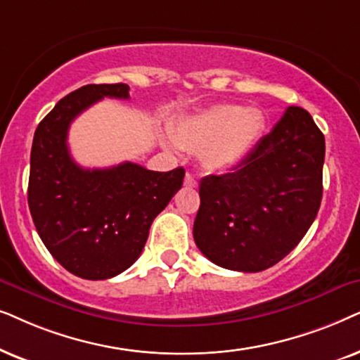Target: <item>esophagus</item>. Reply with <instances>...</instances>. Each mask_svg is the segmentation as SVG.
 Segmentation results:
<instances>
[{
	"label": "esophagus",
	"instance_id": "obj_1",
	"mask_svg": "<svg viewBox=\"0 0 360 360\" xmlns=\"http://www.w3.org/2000/svg\"><path fill=\"white\" fill-rule=\"evenodd\" d=\"M184 186H188V188H195V186H198V181L194 179L193 174H189V172H186Z\"/></svg>",
	"mask_w": 360,
	"mask_h": 360
}]
</instances>
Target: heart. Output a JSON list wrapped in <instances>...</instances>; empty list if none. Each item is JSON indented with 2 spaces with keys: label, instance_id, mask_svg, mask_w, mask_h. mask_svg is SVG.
<instances>
[{
  "label": "heart",
  "instance_id": "b5f03b06",
  "mask_svg": "<svg viewBox=\"0 0 360 360\" xmlns=\"http://www.w3.org/2000/svg\"><path fill=\"white\" fill-rule=\"evenodd\" d=\"M265 118L258 108L214 105L179 124L174 143L181 150L202 153L209 171H222L245 160L260 140Z\"/></svg>",
  "mask_w": 360,
  "mask_h": 360
}]
</instances>
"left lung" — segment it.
Segmentation results:
<instances>
[{"instance_id":"8db88e82","label":"left lung","mask_w":360,"mask_h":360,"mask_svg":"<svg viewBox=\"0 0 360 360\" xmlns=\"http://www.w3.org/2000/svg\"><path fill=\"white\" fill-rule=\"evenodd\" d=\"M324 135L306 110L288 107L233 172L205 176L194 240L215 265L257 273L306 236L323 198Z\"/></svg>"}]
</instances>
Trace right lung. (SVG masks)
Listing matches in <instances>:
<instances>
[{
	"instance_id": "add662e5",
	"label": "right lung",
	"mask_w": 360,
	"mask_h": 360,
	"mask_svg": "<svg viewBox=\"0 0 360 360\" xmlns=\"http://www.w3.org/2000/svg\"><path fill=\"white\" fill-rule=\"evenodd\" d=\"M127 84L85 85L37 124L27 204L51 255L75 276L107 280L141 255L153 220L181 189L183 167L150 171L135 162L85 169L67 146L70 123L103 97L130 98Z\"/></svg>"
}]
</instances>
